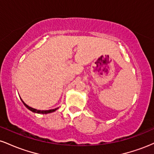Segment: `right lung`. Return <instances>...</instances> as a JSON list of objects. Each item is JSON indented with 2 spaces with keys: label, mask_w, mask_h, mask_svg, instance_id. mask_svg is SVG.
Wrapping results in <instances>:
<instances>
[{
  "label": "right lung",
  "mask_w": 154,
  "mask_h": 154,
  "mask_svg": "<svg viewBox=\"0 0 154 154\" xmlns=\"http://www.w3.org/2000/svg\"><path fill=\"white\" fill-rule=\"evenodd\" d=\"M21 100H22V98H21ZM22 101L23 102V103H24V105L29 110H30L31 111H32V112H35V113H37V114H48V113H52V112H54L55 111L57 110L59 108H56V109H50V110H45V111H41V110H38V109H33V108H32L30 106H27L26 104L24 103V101L22 100Z\"/></svg>",
  "instance_id": "obj_1"
}]
</instances>
